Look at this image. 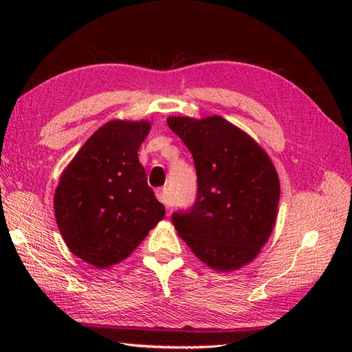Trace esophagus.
Masks as SVG:
<instances>
[{
	"mask_svg": "<svg viewBox=\"0 0 352 352\" xmlns=\"http://www.w3.org/2000/svg\"><path fill=\"white\" fill-rule=\"evenodd\" d=\"M155 197H157V199H159L163 206H166V207H169V206H170V204H169L168 192H166V189H164V188L157 189V190H155Z\"/></svg>",
	"mask_w": 352,
	"mask_h": 352,
	"instance_id": "obj_1",
	"label": "esophagus"
}]
</instances>
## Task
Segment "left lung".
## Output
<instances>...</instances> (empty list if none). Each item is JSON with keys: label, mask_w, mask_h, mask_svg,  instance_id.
Returning <instances> with one entry per match:
<instances>
[{"label": "left lung", "mask_w": 352, "mask_h": 352, "mask_svg": "<svg viewBox=\"0 0 352 352\" xmlns=\"http://www.w3.org/2000/svg\"><path fill=\"white\" fill-rule=\"evenodd\" d=\"M169 129L192 153L198 197L172 222L192 252L230 272L258 256L275 227L280 180L272 160L250 134L218 115L170 116Z\"/></svg>", "instance_id": "obj_1"}]
</instances>
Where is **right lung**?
I'll return each instance as SVG.
<instances>
[{"label": "right lung", "mask_w": 352, "mask_h": 352, "mask_svg": "<svg viewBox=\"0 0 352 352\" xmlns=\"http://www.w3.org/2000/svg\"><path fill=\"white\" fill-rule=\"evenodd\" d=\"M149 130V121L104 124L58 180L57 227L69 251L98 269L129 257L164 216L138 157Z\"/></svg>", "instance_id": "add662e5"}]
</instances>
